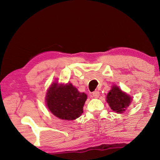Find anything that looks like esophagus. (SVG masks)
<instances>
[{
	"mask_svg": "<svg viewBox=\"0 0 160 160\" xmlns=\"http://www.w3.org/2000/svg\"><path fill=\"white\" fill-rule=\"evenodd\" d=\"M100 95V92L98 91H95L92 92V97H94L95 98H98L99 97Z\"/></svg>",
	"mask_w": 160,
	"mask_h": 160,
	"instance_id": "obj_1",
	"label": "esophagus"
}]
</instances>
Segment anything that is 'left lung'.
<instances>
[{
	"mask_svg": "<svg viewBox=\"0 0 160 160\" xmlns=\"http://www.w3.org/2000/svg\"><path fill=\"white\" fill-rule=\"evenodd\" d=\"M131 101L132 98L117 87H113L107 95V102L111 109L117 113L125 111Z\"/></svg>",
	"mask_w": 160,
	"mask_h": 160,
	"instance_id": "1",
	"label": "left lung"
}]
</instances>
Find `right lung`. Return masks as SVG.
I'll return each mask as SVG.
<instances>
[{"label": "right lung", "mask_w": 160, "mask_h": 160, "mask_svg": "<svg viewBox=\"0 0 160 160\" xmlns=\"http://www.w3.org/2000/svg\"><path fill=\"white\" fill-rule=\"evenodd\" d=\"M87 95L79 92L71 84L58 86L54 83L47 93V105L50 111L61 119L73 120L83 113Z\"/></svg>", "instance_id": "obj_1"}]
</instances>
